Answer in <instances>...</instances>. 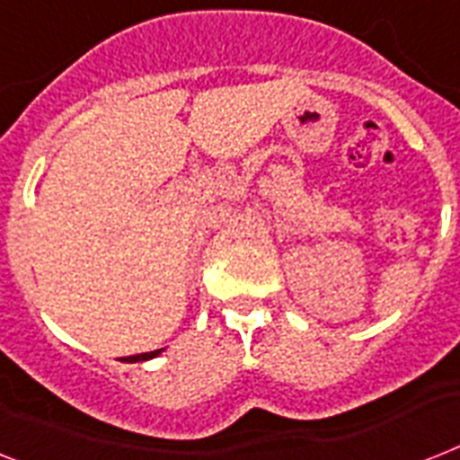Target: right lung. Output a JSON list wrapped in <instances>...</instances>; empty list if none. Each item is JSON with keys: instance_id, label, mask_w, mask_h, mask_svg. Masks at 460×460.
I'll return each mask as SVG.
<instances>
[{"instance_id": "1", "label": "right lung", "mask_w": 460, "mask_h": 460, "mask_svg": "<svg viewBox=\"0 0 460 460\" xmlns=\"http://www.w3.org/2000/svg\"><path fill=\"white\" fill-rule=\"evenodd\" d=\"M160 349H155V352H144V354H134V357H125V361H129V364H134V361H146V359H153V357H158Z\"/></svg>"}]
</instances>
